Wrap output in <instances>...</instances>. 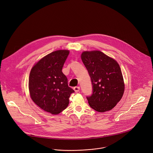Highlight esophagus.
<instances>
[{
  "label": "esophagus",
  "mask_w": 153,
  "mask_h": 153,
  "mask_svg": "<svg viewBox=\"0 0 153 153\" xmlns=\"http://www.w3.org/2000/svg\"><path fill=\"white\" fill-rule=\"evenodd\" d=\"M74 91H75L76 93H77V92H79V90H80V87H79V86H76V87H74Z\"/></svg>",
  "instance_id": "obj_1"
}]
</instances>
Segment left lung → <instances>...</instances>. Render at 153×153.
I'll list each match as a JSON object with an SVG mask.
<instances>
[{
	"label": "left lung",
	"instance_id": "obj_1",
	"mask_svg": "<svg viewBox=\"0 0 153 153\" xmlns=\"http://www.w3.org/2000/svg\"><path fill=\"white\" fill-rule=\"evenodd\" d=\"M82 60L91 79L93 91L86 98L98 112L113 108L121 100L124 84L121 68L113 59L100 51H84Z\"/></svg>",
	"mask_w": 153,
	"mask_h": 153
}]
</instances>
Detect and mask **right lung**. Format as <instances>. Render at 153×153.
<instances>
[{
  "instance_id": "obj_1",
  "label": "right lung",
  "mask_w": 153,
  "mask_h": 153,
  "mask_svg": "<svg viewBox=\"0 0 153 153\" xmlns=\"http://www.w3.org/2000/svg\"><path fill=\"white\" fill-rule=\"evenodd\" d=\"M69 51H53L32 68L29 80L31 99L45 111L57 114L67 108L74 90L68 86L62 68Z\"/></svg>"
}]
</instances>
